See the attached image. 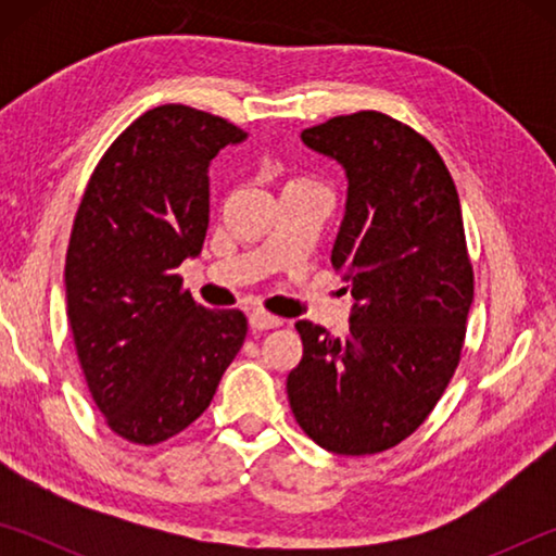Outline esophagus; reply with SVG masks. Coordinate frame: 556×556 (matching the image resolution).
<instances>
[{
  "mask_svg": "<svg viewBox=\"0 0 556 556\" xmlns=\"http://www.w3.org/2000/svg\"><path fill=\"white\" fill-rule=\"evenodd\" d=\"M281 326V318L271 316L267 312H252L250 314V328L252 331H269V328Z\"/></svg>",
  "mask_w": 556,
  "mask_h": 556,
  "instance_id": "esophagus-1",
  "label": "esophagus"
}]
</instances>
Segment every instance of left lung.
I'll list each match as a JSON object with an SVG mask.
<instances>
[{
  "label": "left lung",
  "mask_w": 556,
  "mask_h": 556,
  "mask_svg": "<svg viewBox=\"0 0 556 556\" xmlns=\"http://www.w3.org/2000/svg\"><path fill=\"white\" fill-rule=\"evenodd\" d=\"M301 142L345 172L331 265L353 316L345 336L296 324L289 404L331 454H380L417 431L458 365L473 301L458 193L437 149L382 112L333 117Z\"/></svg>",
  "instance_id": "8db88e82"
}]
</instances>
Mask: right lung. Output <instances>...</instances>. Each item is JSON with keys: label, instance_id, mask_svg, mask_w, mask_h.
<instances>
[{"label": "right lung", "instance_id": "1", "mask_svg": "<svg viewBox=\"0 0 556 556\" xmlns=\"http://www.w3.org/2000/svg\"><path fill=\"white\" fill-rule=\"evenodd\" d=\"M248 131L186 105L144 112L100 159L75 215L65 299L88 390L131 444L176 437L242 348V312L195 304L176 267L201 255L208 168Z\"/></svg>", "mask_w": 556, "mask_h": 556}]
</instances>
